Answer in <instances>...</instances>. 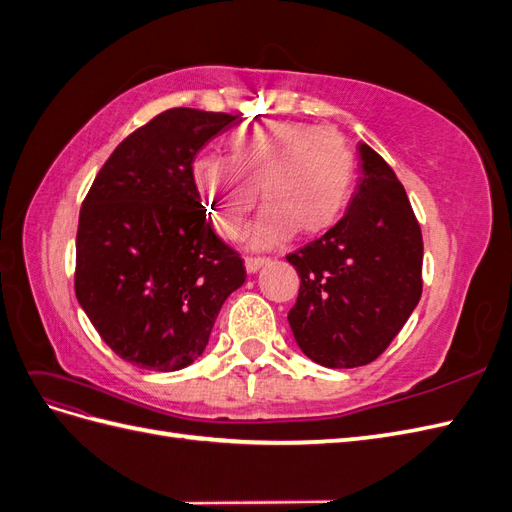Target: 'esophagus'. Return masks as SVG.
<instances>
[{"instance_id":"esophagus-1","label":"esophagus","mask_w":512,"mask_h":512,"mask_svg":"<svg viewBox=\"0 0 512 512\" xmlns=\"http://www.w3.org/2000/svg\"><path fill=\"white\" fill-rule=\"evenodd\" d=\"M269 258H247L245 260V271L247 273H256L260 267H265Z\"/></svg>"}]
</instances>
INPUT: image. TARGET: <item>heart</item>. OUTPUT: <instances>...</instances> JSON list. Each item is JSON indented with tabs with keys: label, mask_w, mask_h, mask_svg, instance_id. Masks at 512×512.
Returning a JSON list of instances; mask_svg holds the SVG:
<instances>
[{
	"label": "heart",
	"mask_w": 512,
	"mask_h": 512,
	"mask_svg": "<svg viewBox=\"0 0 512 512\" xmlns=\"http://www.w3.org/2000/svg\"><path fill=\"white\" fill-rule=\"evenodd\" d=\"M356 181L346 138L303 121H262L228 138L224 158L192 164L194 190L213 226L237 239L260 198L267 209L252 230L254 247H273L294 230L303 237L331 230L346 213Z\"/></svg>",
	"instance_id": "obj_1"
}]
</instances>
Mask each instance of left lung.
Segmentation results:
<instances>
[{
	"mask_svg": "<svg viewBox=\"0 0 512 512\" xmlns=\"http://www.w3.org/2000/svg\"><path fill=\"white\" fill-rule=\"evenodd\" d=\"M361 177L331 230L286 260L301 277L288 322L299 348L331 369L361 367L389 348L423 292V235L404 185L369 145Z\"/></svg>",
	"mask_w": 512,
	"mask_h": 512,
	"instance_id": "1",
	"label": "left lung"
}]
</instances>
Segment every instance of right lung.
Wrapping results in <instances>:
<instances>
[{
	"mask_svg": "<svg viewBox=\"0 0 512 512\" xmlns=\"http://www.w3.org/2000/svg\"><path fill=\"white\" fill-rule=\"evenodd\" d=\"M235 119L160 113L117 145L83 200L76 299L104 344L136 367L194 363L245 282L241 256L215 235L192 183L196 153Z\"/></svg>",
	"mask_w": 512,
	"mask_h": 512,
	"instance_id": "add662e5",
	"label": "right lung"
}]
</instances>
